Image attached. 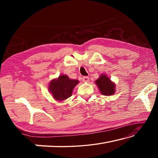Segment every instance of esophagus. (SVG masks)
<instances>
[{"instance_id": "34e87169", "label": "esophagus", "mask_w": 158, "mask_h": 158, "mask_svg": "<svg viewBox=\"0 0 158 158\" xmlns=\"http://www.w3.org/2000/svg\"><path fill=\"white\" fill-rule=\"evenodd\" d=\"M82 81L85 83H88L89 81V77H84L82 78Z\"/></svg>"}]
</instances>
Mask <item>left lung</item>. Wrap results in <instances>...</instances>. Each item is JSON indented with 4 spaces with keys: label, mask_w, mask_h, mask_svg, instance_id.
I'll list each match as a JSON object with an SVG mask.
<instances>
[{
    "label": "left lung",
    "mask_w": 158,
    "mask_h": 158,
    "mask_svg": "<svg viewBox=\"0 0 158 158\" xmlns=\"http://www.w3.org/2000/svg\"><path fill=\"white\" fill-rule=\"evenodd\" d=\"M95 83L100 92L104 95H112L116 92V84L105 74H101L100 77L96 79Z\"/></svg>",
    "instance_id": "left-lung-1"
}]
</instances>
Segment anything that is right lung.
<instances>
[{"label":"right lung","instance_id":"add662e5","mask_svg":"<svg viewBox=\"0 0 158 158\" xmlns=\"http://www.w3.org/2000/svg\"><path fill=\"white\" fill-rule=\"evenodd\" d=\"M78 84V80L71 79L66 74H61L49 82L48 90L56 100L63 102L70 97L74 87Z\"/></svg>","mask_w":158,"mask_h":158}]
</instances>
